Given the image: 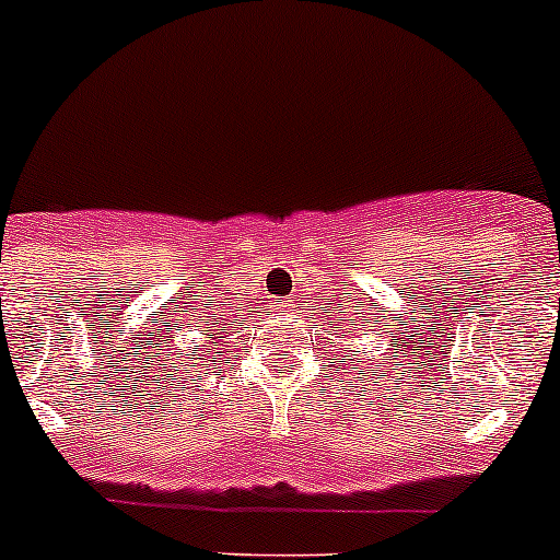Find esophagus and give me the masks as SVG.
I'll return each instance as SVG.
<instances>
[{
  "label": "esophagus",
  "instance_id": "esophagus-1",
  "mask_svg": "<svg viewBox=\"0 0 560 560\" xmlns=\"http://www.w3.org/2000/svg\"><path fill=\"white\" fill-rule=\"evenodd\" d=\"M275 307H280V311H283V307H289V300H280V302H275Z\"/></svg>",
  "mask_w": 560,
  "mask_h": 560
}]
</instances>
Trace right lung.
<instances>
[{
	"label": "right lung",
	"instance_id": "obj_1",
	"mask_svg": "<svg viewBox=\"0 0 560 560\" xmlns=\"http://www.w3.org/2000/svg\"><path fill=\"white\" fill-rule=\"evenodd\" d=\"M219 338H222V336H219ZM213 343H217V341H213Z\"/></svg>",
	"mask_w": 560,
	"mask_h": 560
}]
</instances>
